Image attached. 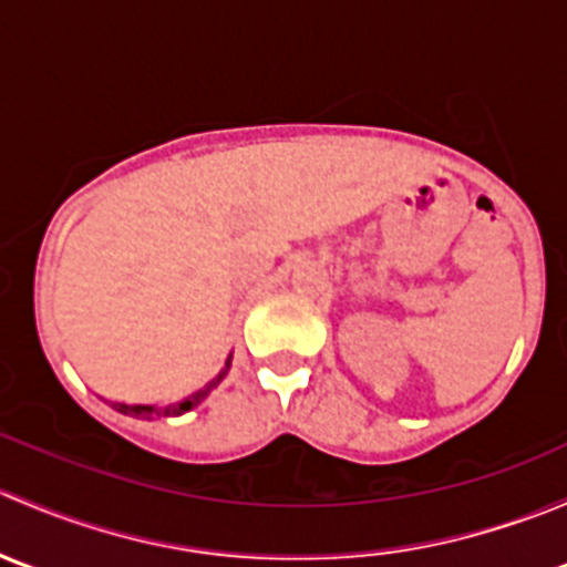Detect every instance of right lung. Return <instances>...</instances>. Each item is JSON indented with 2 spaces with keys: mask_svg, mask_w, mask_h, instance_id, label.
<instances>
[{
  "mask_svg": "<svg viewBox=\"0 0 567 567\" xmlns=\"http://www.w3.org/2000/svg\"><path fill=\"white\" fill-rule=\"evenodd\" d=\"M227 368H230V359H227ZM227 368L221 370L219 375H216L214 381H210L208 386H205V390H199L197 394H192V398H186V400H181V403H175V405H167V409H153V405H125V403H114V409L120 411V414H128V416H142V420H151L153 414L156 416H177V414H186V411H192L194 405H199L203 403L205 398H208V392L214 390V386H219V381L225 379L227 375Z\"/></svg>",
  "mask_w": 567,
  "mask_h": 567,
  "instance_id": "obj_1",
  "label": "right lung"
}]
</instances>
